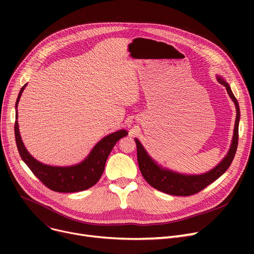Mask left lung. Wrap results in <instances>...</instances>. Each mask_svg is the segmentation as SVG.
I'll use <instances>...</instances> for the list:
<instances>
[{"instance_id": "1", "label": "left lung", "mask_w": 254, "mask_h": 254, "mask_svg": "<svg viewBox=\"0 0 254 254\" xmlns=\"http://www.w3.org/2000/svg\"><path fill=\"white\" fill-rule=\"evenodd\" d=\"M216 79L221 85L226 88L230 98L235 104L237 112L234 136L228 153L225 154V156L218 163V165H216L208 172L202 173V174H184V173L176 172L158 164L146 151L139 139L135 138V142L137 144V156L140 171L145 180L151 186H153L155 190L172 195H191L201 191L202 190L207 188L209 184L217 180L230 168L238 147L240 108L238 101L234 96L230 84L226 82V80L220 75H216Z\"/></svg>"}]
</instances>
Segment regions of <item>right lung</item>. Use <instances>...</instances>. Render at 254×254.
Segmentation results:
<instances>
[{
    "mask_svg": "<svg viewBox=\"0 0 254 254\" xmlns=\"http://www.w3.org/2000/svg\"><path fill=\"white\" fill-rule=\"evenodd\" d=\"M28 83H25L19 93L15 104L16 115L14 134L16 146L19 155L25 165L30 168L35 176L42 181L48 189L59 192H76L88 190L95 185L101 178L107 158H108L114 145L119 139L127 136V129H119L117 131L102 138L90 150L87 156L81 162L72 166H50L43 164L36 159L25 148L22 142L19 127L17 106L22 92Z\"/></svg>",
    "mask_w": 254,
    "mask_h": 254,
    "instance_id": "1",
    "label": "right lung"
}]
</instances>
